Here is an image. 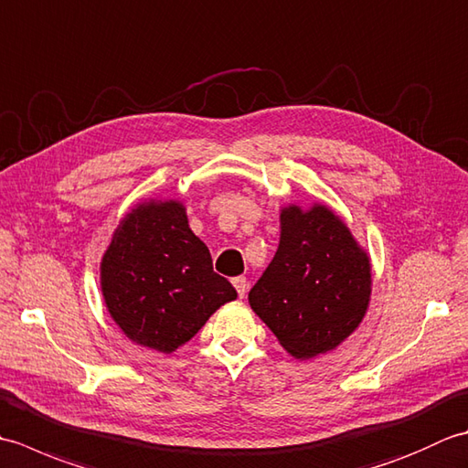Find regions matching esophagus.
<instances>
[{"label":"esophagus","mask_w":468,"mask_h":468,"mask_svg":"<svg viewBox=\"0 0 468 468\" xmlns=\"http://www.w3.org/2000/svg\"><path fill=\"white\" fill-rule=\"evenodd\" d=\"M233 285H235L237 293H239V297L243 300L245 293H247V280H245V277H235V280H233Z\"/></svg>","instance_id":"34e87169"}]
</instances>
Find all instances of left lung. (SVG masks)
<instances>
[{
	"mask_svg": "<svg viewBox=\"0 0 468 468\" xmlns=\"http://www.w3.org/2000/svg\"><path fill=\"white\" fill-rule=\"evenodd\" d=\"M275 257L250 292L251 310L297 360L335 350L362 324L370 255L330 207H282Z\"/></svg>",
	"mask_w": 468,
	"mask_h": 468,
	"instance_id": "1",
	"label": "left lung"
}]
</instances>
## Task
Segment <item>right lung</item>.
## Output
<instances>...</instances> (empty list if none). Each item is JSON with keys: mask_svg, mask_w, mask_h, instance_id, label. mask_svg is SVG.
I'll return each mask as SVG.
<instances>
[{"mask_svg": "<svg viewBox=\"0 0 468 468\" xmlns=\"http://www.w3.org/2000/svg\"><path fill=\"white\" fill-rule=\"evenodd\" d=\"M101 290L128 340L163 354L186 344L237 297L213 271L211 253L176 198H151L122 217L102 255Z\"/></svg>", "mask_w": 468, "mask_h": 468, "instance_id": "add662e5", "label": "right lung"}]
</instances>
